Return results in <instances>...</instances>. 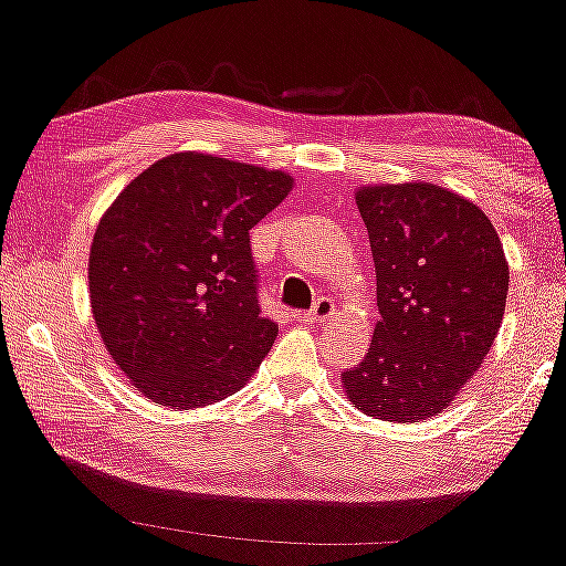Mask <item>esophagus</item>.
Segmentation results:
<instances>
[{"instance_id": "34e87169", "label": "esophagus", "mask_w": 566, "mask_h": 566, "mask_svg": "<svg viewBox=\"0 0 566 566\" xmlns=\"http://www.w3.org/2000/svg\"><path fill=\"white\" fill-rule=\"evenodd\" d=\"M331 315H334V303H331L328 297H318V300H315V303H313L311 311L305 313V321L323 323L326 318H331Z\"/></svg>"}]
</instances>
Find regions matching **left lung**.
I'll return each instance as SVG.
<instances>
[{
    "instance_id": "8db88e82",
    "label": "left lung",
    "mask_w": 566,
    "mask_h": 566,
    "mask_svg": "<svg viewBox=\"0 0 566 566\" xmlns=\"http://www.w3.org/2000/svg\"><path fill=\"white\" fill-rule=\"evenodd\" d=\"M378 311L373 344L344 370L346 398L367 417H437L492 349L510 269L489 217L434 184L365 186Z\"/></svg>"
}]
</instances>
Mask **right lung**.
I'll return each instance as SVG.
<instances>
[{"instance_id": "right-lung-1", "label": "right lung", "mask_w": 566, "mask_h": 566, "mask_svg": "<svg viewBox=\"0 0 566 566\" xmlns=\"http://www.w3.org/2000/svg\"><path fill=\"white\" fill-rule=\"evenodd\" d=\"M290 191L282 170L178 153L139 172L97 222L90 307L149 401L217 403L266 357L279 326L261 315L251 228Z\"/></svg>"}]
</instances>
